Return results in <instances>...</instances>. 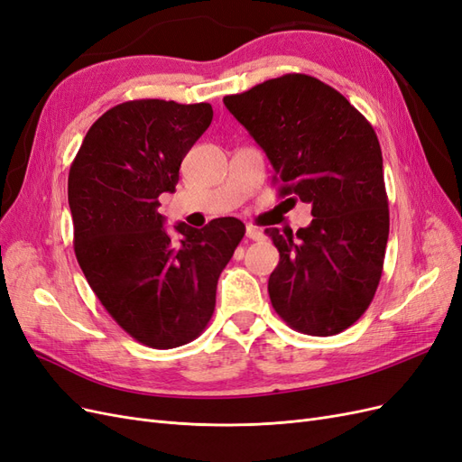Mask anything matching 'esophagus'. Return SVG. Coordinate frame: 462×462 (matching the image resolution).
I'll return each instance as SVG.
<instances>
[{
  "mask_svg": "<svg viewBox=\"0 0 462 462\" xmlns=\"http://www.w3.org/2000/svg\"><path fill=\"white\" fill-rule=\"evenodd\" d=\"M246 236H248L250 241H262V239H263V233H262L260 229L253 227V226H248V227H246Z\"/></svg>",
  "mask_w": 462,
  "mask_h": 462,
  "instance_id": "34e87169",
  "label": "esophagus"
}]
</instances>
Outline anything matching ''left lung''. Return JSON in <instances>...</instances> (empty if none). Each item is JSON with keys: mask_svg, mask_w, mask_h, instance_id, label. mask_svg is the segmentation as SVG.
Returning <instances> with one entry per match:
<instances>
[{"mask_svg": "<svg viewBox=\"0 0 462 462\" xmlns=\"http://www.w3.org/2000/svg\"><path fill=\"white\" fill-rule=\"evenodd\" d=\"M273 165L279 197L312 204V223L268 235L279 250L268 292L287 326L328 337L366 312L383 270L389 208L382 148L343 94L289 73L223 97Z\"/></svg>", "mask_w": 462, "mask_h": 462, "instance_id": "obj_1", "label": "left lung"}]
</instances>
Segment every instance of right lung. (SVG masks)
Wrapping results in <instances>:
<instances>
[{"instance_id":"right-lung-1","label":"right lung","mask_w":462,"mask_h":462,"mask_svg":"<svg viewBox=\"0 0 462 462\" xmlns=\"http://www.w3.org/2000/svg\"><path fill=\"white\" fill-rule=\"evenodd\" d=\"M212 117L209 104H119L88 129L69 170L80 270L107 314L152 348L187 345L204 331L219 273L245 236L236 217L202 229L180 221L171 235L158 212Z\"/></svg>"}]
</instances>
